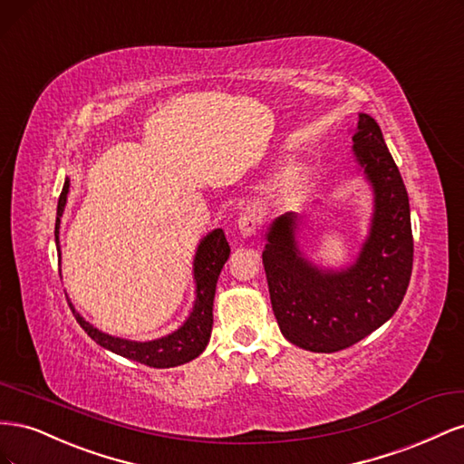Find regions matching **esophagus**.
<instances>
[{"label": "esophagus", "instance_id": "1", "mask_svg": "<svg viewBox=\"0 0 464 464\" xmlns=\"http://www.w3.org/2000/svg\"><path fill=\"white\" fill-rule=\"evenodd\" d=\"M236 227H237V230H240V234L244 237L251 236V234H256V230L259 227V218H257L256 213H249V210H247V213H242L240 217H237Z\"/></svg>", "mask_w": 464, "mask_h": 464}]
</instances>
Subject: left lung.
Instances as JSON below:
<instances>
[{"label":"left lung","instance_id":"1","mask_svg":"<svg viewBox=\"0 0 464 464\" xmlns=\"http://www.w3.org/2000/svg\"><path fill=\"white\" fill-rule=\"evenodd\" d=\"M353 141L375 203L356 263L325 271L307 261L294 213L278 217L266 232L263 266L276 323L292 344L312 353H339L382 327L397 312L412 275L409 193L372 116L358 114Z\"/></svg>","mask_w":464,"mask_h":464}]
</instances>
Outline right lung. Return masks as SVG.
Masks as SVG:
<instances>
[{
    "label": "right lung",
    "instance_id": "obj_1",
    "mask_svg": "<svg viewBox=\"0 0 464 464\" xmlns=\"http://www.w3.org/2000/svg\"><path fill=\"white\" fill-rule=\"evenodd\" d=\"M67 193H69V178H65V184L58 201V218H55V246H58V251H60V240H58L60 217L63 215ZM228 256H230V246L227 242V236H224L220 228L208 232L203 237L198 247V254H195V259H193V276H195L193 310L188 321L178 331L166 334L157 341L135 343V341L118 339V336L106 334L102 331H98L96 327H92L89 321H85L75 312L72 302H69V307H72L77 323L85 329V333L91 336V339L96 344L104 346L106 350H111V353H116L123 358L135 360L139 363H145V366H150V368L181 366V363L198 358L208 344L210 329H213V300H215L217 280Z\"/></svg>",
    "mask_w": 464,
    "mask_h": 464
}]
</instances>
